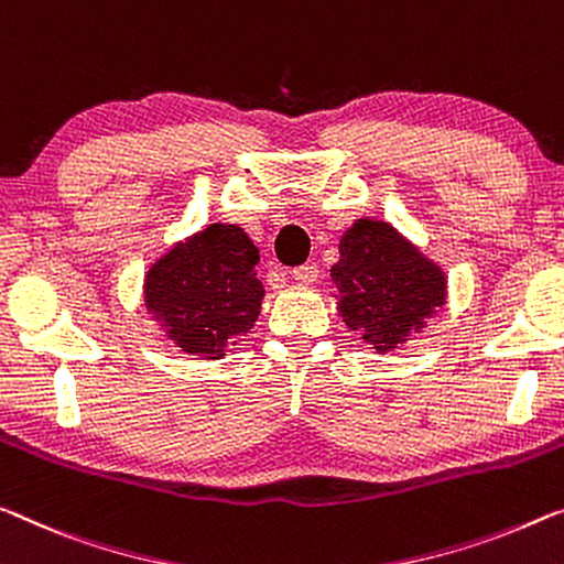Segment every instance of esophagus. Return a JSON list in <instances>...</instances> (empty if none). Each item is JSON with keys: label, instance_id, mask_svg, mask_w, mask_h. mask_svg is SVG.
I'll return each instance as SVG.
<instances>
[{"label": "esophagus", "instance_id": "1", "mask_svg": "<svg viewBox=\"0 0 564 564\" xmlns=\"http://www.w3.org/2000/svg\"><path fill=\"white\" fill-rule=\"evenodd\" d=\"M292 276L297 282L312 284V282H317L319 270H317V264H300V267H294V270H292Z\"/></svg>", "mask_w": 564, "mask_h": 564}]
</instances>
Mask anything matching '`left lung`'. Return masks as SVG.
<instances>
[{"instance_id":"1","label":"left lung","mask_w":564,"mask_h":564,"mask_svg":"<svg viewBox=\"0 0 564 564\" xmlns=\"http://www.w3.org/2000/svg\"><path fill=\"white\" fill-rule=\"evenodd\" d=\"M330 274L343 323L378 352L395 350L446 302L444 272L386 221H355Z\"/></svg>"}]
</instances>
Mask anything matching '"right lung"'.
<instances>
[{"instance_id":"obj_1","label":"right lung","mask_w":564,"mask_h":564,"mask_svg":"<svg viewBox=\"0 0 564 564\" xmlns=\"http://www.w3.org/2000/svg\"><path fill=\"white\" fill-rule=\"evenodd\" d=\"M259 249L237 224H212L145 274V307L184 352L219 360L262 310Z\"/></svg>"}]
</instances>
